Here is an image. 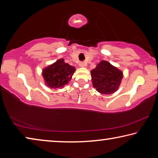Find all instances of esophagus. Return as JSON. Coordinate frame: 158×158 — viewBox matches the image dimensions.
I'll return each instance as SVG.
<instances>
[{
    "label": "esophagus",
    "mask_w": 158,
    "mask_h": 158,
    "mask_svg": "<svg viewBox=\"0 0 158 158\" xmlns=\"http://www.w3.org/2000/svg\"><path fill=\"white\" fill-rule=\"evenodd\" d=\"M79 67H81V68H84V67L86 65V64H85L84 62H80L79 63Z\"/></svg>",
    "instance_id": "obj_1"
}]
</instances>
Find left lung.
Listing matches in <instances>:
<instances>
[{"instance_id":"left-lung-1","label":"left lung","mask_w":158,"mask_h":158,"mask_svg":"<svg viewBox=\"0 0 158 158\" xmlns=\"http://www.w3.org/2000/svg\"><path fill=\"white\" fill-rule=\"evenodd\" d=\"M94 88L99 93L109 95L118 89L123 73L106 60H102L90 72Z\"/></svg>"}]
</instances>
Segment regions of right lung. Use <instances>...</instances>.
<instances>
[{
  "mask_svg": "<svg viewBox=\"0 0 158 158\" xmlns=\"http://www.w3.org/2000/svg\"><path fill=\"white\" fill-rule=\"evenodd\" d=\"M75 72V68L64 62L63 58L58 60L42 71L45 83L50 88H61L68 84Z\"/></svg>",
  "mask_w": 158,
  "mask_h": 158,
  "instance_id": "add662e5",
  "label": "right lung"
}]
</instances>
